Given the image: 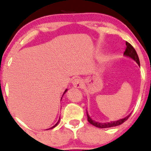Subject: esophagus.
<instances>
[{
    "label": "esophagus",
    "mask_w": 151,
    "mask_h": 151,
    "mask_svg": "<svg viewBox=\"0 0 151 151\" xmlns=\"http://www.w3.org/2000/svg\"><path fill=\"white\" fill-rule=\"evenodd\" d=\"M72 83L75 88H81L82 86V81L80 78H76L73 81Z\"/></svg>",
    "instance_id": "34e87169"
}]
</instances>
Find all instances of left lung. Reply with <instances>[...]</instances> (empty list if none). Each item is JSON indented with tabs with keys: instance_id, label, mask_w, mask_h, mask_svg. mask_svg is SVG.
Returning a JSON list of instances; mask_svg holds the SVG:
<instances>
[{
	"instance_id": "left-lung-1",
	"label": "left lung",
	"mask_w": 151,
	"mask_h": 151,
	"mask_svg": "<svg viewBox=\"0 0 151 151\" xmlns=\"http://www.w3.org/2000/svg\"><path fill=\"white\" fill-rule=\"evenodd\" d=\"M126 46H127V47H126L125 51H124V55L132 58V60H134L138 64V65H140V60H139L138 55H137V52H136L135 50L134 49L133 47H132L129 42H126ZM86 114H87V117H88V121L89 122V123H91V124H93V126H95V127H99V128H109L111 127H115V126L120 125V124H122L123 122H124L126 120H127V119L129 118V116H130L131 114H129L128 116H125V117L123 118V119H119V120L117 121L101 123V122H96L94 120H93V119L90 117V116L88 115V111H86Z\"/></svg>"
}]
</instances>
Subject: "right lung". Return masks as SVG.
Listing matches in <instances>:
<instances>
[{
	"instance_id": "add662e5",
	"label": "right lung",
	"mask_w": 151,
	"mask_h": 151,
	"mask_svg": "<svg viewBox=\"0 0 151 151\" xmlns=\"http://www.w3.org/2000/svg\"><path fill=\"white\" fill-rule=\"evenodd\" d=\"M67 91H68V89H66V90H65V92H64V93H63V95H64V94H65V93H66V92H67ZM59 122H60V119H59V120H58V122H57V123H56V124H55V125H54V126H53V127H50V129H52V128L55 127H56V126H57V125H58V123H59Z\"/></svg>"
}]
</instances>
